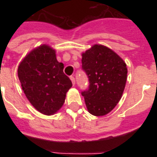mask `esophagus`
Wrapping results in <instances>:
<instances>
[{
	"label": "esophagus",
	"mask_w": 157,
	"mask_h": 157,
	"mask_svg": "<svg viewBox=\"0 0 157 157\" xmlns=\"http://www.w3.org/2000/svg\"><path fill=\"white\" fill-rule=\"evenodd\" d=\"M70 78H71V82H72V84H73V86H75V77H74V76H71V77H70Z\"/></svg>",
	"instance_id": "34e87169"
}]
</instances>
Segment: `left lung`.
<instances>
[{
  "label": "left lung",
  "instance_id": "8db88e82",
  "mask_svg": "<svg viewBox=\"0 0 157 157\" xmlns=\"http://www.w3.org/2000/svg\"><path fill=\"white\" fill-rule=\"evenodd\" d=\"M82 70L89 79V87L82 92L88 112L104 116L121 99L127 80L125 62L106 46L94 44L82 53Z\"/></svg>",
  "mask_w": 157,
  "mask_h": 157
}]
</instances>
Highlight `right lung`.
<instances>
[{
	"label": "right lung",
	"instance_id": "add662e5",
	"mask_svg": "<svg viewBox=\"0 0 157 157\" xmlns=\"http://www.w3.org/2000/svg\"><path fill=\"white\" fill-rule=\"evenodd\" d=\"M63 69L55 49L46 44L33 49L19 64L17 75L22 90L30 103L43 114L58 112L72 86Z\"/></svg>",
	"mask_w": 157,
	"mask_h": 157
}]
</instances>
